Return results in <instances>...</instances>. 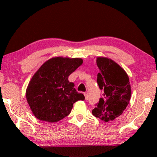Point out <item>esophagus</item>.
Returning <instances> with one entry per match:
<instances>
[{"mask_svg":"<svg viewBox=\"0 0 157 157\" xmlns=\"http://www.w3.org/2000/svg\"><path fill=\"white\" fill-rule=\"evenodd\" d=\"M84 96H85V100H87L89 99V93L88 92H85L84 94Z\"/></svg>","mask_w":157,"mask_h":157,"instance_id":"esophagus-1","label":"esophagus"}]
</instances>
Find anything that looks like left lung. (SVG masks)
Here are the masks:
<instances>
[{
  "instance_id": "8db88e82",
  "label": "left lung",
  "mask_w": 157,
  "mask_h": 157,
  "mask_svg": "<svg viewBox=\"0 0 157 157\" xmlns=\"http://www.w3.org/2000/svg\"><path fill=\"white\" fill-rule=\"evenodd\" d=\"M96 63L100 70L97 82L104 94L92 113L105 122L111 121L120 116L129 104L132 94L129 77L123 68L108 58L98 57Z\"/></svg>"
}]
</instances>
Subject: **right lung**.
<instances>
[{"mask_svg":"<svg viewBox=\"0 0 157 157\" xmlns=\"http://www.w3.org/2000/svg\"><path fill=\"white\" fill-rule=\"evenodd\" d=\"M83 63L80 58L57 57L46 61L34 73L26 89V99L36 118L49 123L62 120L84 95L68 78Z\"/></svg>","mask_w":157,"mask_h":157,"instance_id":"1","label":"right lung"}]
</instances>
